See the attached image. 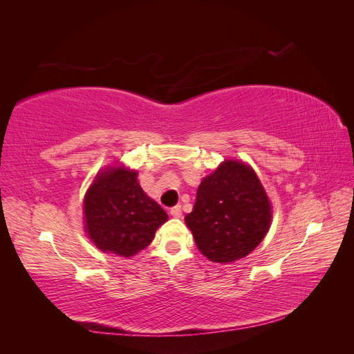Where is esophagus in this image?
Segmentation results:
<instances>
[{
    "mask_svg": "<svg viewBox=\"0 0 354 354\" xmlns=\"http://www.w3.org/2000/svg\"><path fill=\"white\" fill-rule=\"evenodd\" d=\"M170 214H171L173 217H178V219H179V217H183V209H181V207H179V205L173 207V208L170 209Z\"/></svg>",
    "mask_w": 354,
    "mask_h": 354,
    "instance_id": "obj_1",
    "label": "esophagus"
}]
</instances>
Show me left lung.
Returning <instances> with one entry per match:
<instances>
[{"label":"left lung","mask_w":354,"mask_h":354,"mask_svg":"<svg viewBox=\"0 0 354 354\" xmlns=\"http://www.w3.org/2000/svg\"><path fill=\"white\" fill-rule=\"evenodd\" d=\"M270 204L255 171L225 161L202 179L185 223L208 260L230 263L254 251L270 227Z\"/></svg>","instance_id":"obj_1"}]
</instances>
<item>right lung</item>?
<instances>
[{
	"label": "right lung",
	"mask_w": 354,
	"mask_h": 354,
	"mask_svg": "<svg viewBox=\"0 0 354 354\" xmlns=\"http://www.w3.org/2000/svg\"><path fill=\"white\" fill-rule=\"evenodd\" d=\"M86 232L104 252L131 257L150 245L167 213L142 192L137 171L124 167L97 175L85 196Z\"/></svg>",
	"instance_id": "add662e5"
}]
</instances>
